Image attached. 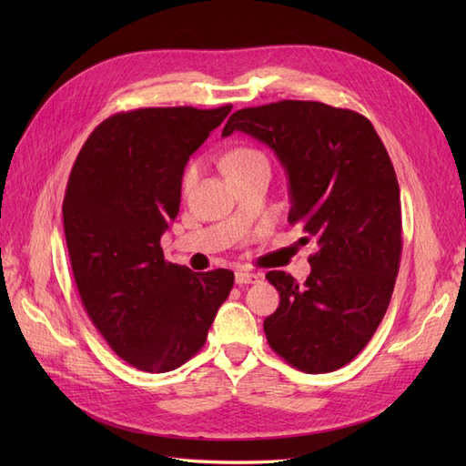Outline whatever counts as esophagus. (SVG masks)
Returning <instances> with one entry per match:
<instances>
[{
	"instance_id": "obj_1",
	"label": "esophagus",
	"mask_w": 466,
	"mask_h": 466,
	"mask_svg": "<svg viewBox=\"0 0 466 466\" xmlns=\"http://www.w3.org/2000/svg\"><path fill=\"white\" fill-rule=\"evenodd\" d=\"M262 279L260 272H248V270H238L235 274V281L238 286H247V284H257V281Z\"/></svg>"
}]
</instances>
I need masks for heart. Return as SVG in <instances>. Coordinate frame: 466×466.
<instances>
[{"mask_svg":"<svg viewBox=\"0 0 466 466\" xmlns=\"http://www.w3.org/2000/svg\"><path fill=\"white\" fill-rule=\"evenodd\" d=\"M255 161H266L264 155L257 149L252 147H238L235 151H231L228 157H225V173L233 171V168H238V167H245V165H250ZM196 175H198V168H196V165H190L187 171H185V177H182V185H185V188H190L192 182L196 180Z\"/></svg>","mask_w":466,"mask_h":466,"instance_id":"heart-1","label":"heart"}]
</instances>
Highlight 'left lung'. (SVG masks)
Returning <instances> with one entry per match:
<instances>
[{"mask_svg": "<svg viewBox=\"0 0 466 466\" xmlns=\"http://www.w3.org/2000/svg\"><path fill=\"white\" fill-rule=\"evenodd\" d=\"M243 132L284 167L291 225L319 250L311 274L268 272L279 307L264 319L268 344L305 373L344 368L383 320L402 250L400 188L373 124L317 101L237 110L223 137Z\"/></svg>", "mask_w": 466, "mask_h": 466, "instance_id": "1", "label": "left lung"}]
</instances>
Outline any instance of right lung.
<instances>
[{
    "label": "right lung",
    "instance_id": "1",
    "mask_svg": "<svg viewBox=\"0 0 466 466\" xmlns=\"http://www.w3.org/2000/svg\"><path fill=\"white\" fill-rule=\"evenodd\" d=\"M229 112H120L96 126L69 175L64 233L83 307L108 346L142 371L188 361L233 288L231 270L192 272L161 248L190 155Z\"/></svg>",
    "mask_w": 466,
    "mask_h": 466
}]
</instances>
